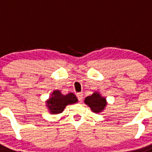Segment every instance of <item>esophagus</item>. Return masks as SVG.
<instances>
[{
	"instance_id": "1",
	"label": "esophagus",
	"mask_w": 152,
	"mask_h": 152,
	"mask_svg": "<svg viewBox=\"0 0 152 152\" xmlns=\"http://www.w3.org/2000/svg\"><path fill=\"white\" fill-rule=\"evenodd\" d=\"M83 95L82 93H77V94H76V96H77V98H78L79 101L80 102L83 101Z\"/></svg>"
}]
</instances>
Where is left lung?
<instances>
[{
    "mask_svg": "<svg viewBox=\"0 0 152 152\" xmlns=\"http://www.w3.org/2000/svg\"><path fill=\"white\" fill-rule=\"evenodd\" d=\"M84 101H85V104H87L94 113H100L107 105L105 98L102 97L96 92L94 93L90 96L86 97Z\"/></svg>",
    "mask_w": 152,
    "mask_h": 152,
    "instance_id": "left-lung-1",
    "label": "left lung"
}]
</instances>
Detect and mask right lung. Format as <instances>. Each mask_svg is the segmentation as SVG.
I'll use <instances>...</instances> for the list:
<instances>
[{
    "instance_id": "obj_1",
    "label": "right lung",
    "mask_w": 152,
    "mask_h": 152,
    "mask_svg": "<svg viewBox=\"0 0 152 152\" xmlns=\"http://www.w3.org/2000/svg\"><path fill=\"white\" fill-rule=\"evenodd\" d=\"M47 102V106L52 113H59L63 111L66 106L75 104L78 101L77 98L72 93L62 95L59 90H55Z\"/></svg>"
}]
</instances>
